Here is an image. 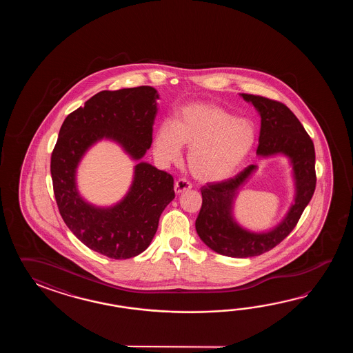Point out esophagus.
<instances>
[{
  "label": "esophagus",
  "instance_id": "1",
  "mask_svg": "<svg viewBox=\"0 0 353 353\" xmlns=\"http://www.w3.org/2000/svg\"><path fill=\"white\" fill-rule=\"evenodd\" d=\"M192 188V184L185 179H179L175 181V184H174V190H175V193L176 194H180V193H184V192H187Z\"/></svg>",
  "mask_w": 353,
  "mask_h": 353
}]
</instances>
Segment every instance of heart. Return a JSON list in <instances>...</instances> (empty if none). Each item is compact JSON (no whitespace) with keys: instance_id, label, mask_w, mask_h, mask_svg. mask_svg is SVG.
<instances>
[{"instance_id":"b5f03b06","label":"heart","mask_w":353,"mask_h":353,"mask_svg":"<svg viewBox=\"0 0 353 353\" xmlns=\"http://www.w3.org/2000/svg\"><path fill=\"white\" fill-rule=\"evenodd\" d=\"M255 128L246 119L213 103L196 102L180 108L174 123L163 122L152 150L163 165L176 163L188 146V165L195 179L214 183L232 176L255 143Z\"/></svg>"}]
</instances>
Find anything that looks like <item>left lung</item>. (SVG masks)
<instances>
[{
  "mask_svg": "<svg viewBox=\"0 0 353 353\" xmlns=\"http://www.w3.org/2000/svg\"><path fill=\"white\" fill-rule=\"evenodd\" d=\"M241 97L252 103L261 117L257 157L284 155L290 160L295 196L278 225L266 232H252L236 222L233 203L257 166H248L231 179L202 187V208L195 221L196 233L214 252L237 259L261 255L284 240L310 202L316 183L314 145L296 116L278 101L246 93Z\"/></svg>",
  "mask_w": 353,
  "mask_h": 353,
  "instance_id": "8db88e82",
  "label": "left lung"
}]
</instances>
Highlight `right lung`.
<instances>
[{
	"label": "right lung",
	"mask_w": 353,
	"mask_h": 353,
	"mask_svg": "<svg viewBox=\"0 0 353 353\" xmlns=\"http://www.w3.org/2000/svg\"><path fill=\"white\" fill-rule=\"evenodd\" d=\"M157 99L158 90L149 85L99 92L68 114L52 154L54 195L63 221L87 248L114 260L149 248L159 218L175 196L173 176L141 161L152 143ZM103 138L138 161L128 193L111 208L84 201L74 178L83 154Z\"/></svg>",
	"instance_id": "add662e5"
}]
</instances>
